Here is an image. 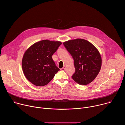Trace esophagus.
<instances>
[{"instance_id":"esophagus-1","label":"esophagus","mask_w":125,"mask_h":125,"mask_svg":"<svg viewBox=\"0 0 125 125\" xmlns=\"http://www.w3.org/2000/svg\"><path fill=\"white\" fill-rule=\"evenodd\" d=\"M65 68H66V66H63V68H62L61 69V70H63V71H64V70H65Z\"/></svg>"}]
</instances>
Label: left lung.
I'll use <instances>...</instances> for the list:
<instances>
[{
	"instance_id": "left-lung-1",
	"label": "left lung",
	"mask_w": 125,
	"mask_h": 125,
	"mask_svg": "<svg viewBox=\"0 0 125 125\" xmlns=\"http://www.w3.org/2000/svg\"><path fill=\"white\" fill-rule=\"evenodd\" d=\"M63 44L74 59L76 71L72 79L81 85L92 82L99 73L102 65L98 49L90 42L82 39L69 40Z\"/></svg>"
}]
</instances>
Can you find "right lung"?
<instances>
[{"mask_svg":"<svg viewBox=\"0 0 125 125\" xmlns=\"http://www.w3.org/2000/svg\"><path fill=\"white\" fill-rule=\"evenodd\" d=\"M62 44L59 41L44 40L33 43L25 52L22 61L24 74L37 86L48 83L60 70L52 56Z\"/></svg>","mask_w":125,"mask_h":125,"instance_id":"right-lung-1","label":"right lung"}]
</instances>
